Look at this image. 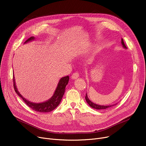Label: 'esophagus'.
Listing matches in <instances>:
<instances>
[{"label":"esophagus","instance_id":"34e87169","mask_svg":"<svg viewBox=\"0 0 146 146\" xmlns=\"http://www.w3.org/2000/svg\"><path fill=\"white\" fill-rule=\"evenodd\" d=\"M79 76V73L78 72H75L74 73L72 76V78L73 79H76L77 78H78V77Z\"/></svg>","mask_w":146,"mask_h":146}]
</instances>
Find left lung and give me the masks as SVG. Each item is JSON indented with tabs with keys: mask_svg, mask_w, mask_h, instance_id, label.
Instances as JSON below:
<instances>
[{
	"mask_svg": "<svg viewBox=\"0 0 146 146\" xmlns=\"http://www.w3.org/2000/svg\"><path fill=\"white\" fill-rule=\"evenodd\" d=\"M121 44H122V46H123V47H124V48H127V47L125 46V44H124V40H123V39H122V38L121 39ZM85 99H86V101L87 103L89 105V106H90V107H92V108L96 109V110H105V109H106V108H110V107H111V106H113V105H116V104H115V105H108V106H106V105H97V104H94V102H91V101L89 100V98H88V97L87 94H86Z\"/></svg>",
	"mask_w": 146,
	"mask_h": 146,
	"instance_id": "left-lung-1",
	"label": "left lung"
}]
</instances>
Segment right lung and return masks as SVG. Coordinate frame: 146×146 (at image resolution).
<instances>
[{
  "label": "right lung",
  "instance_id": "1",
  "mask_svg": "<svg viewBox=\"0 0 146 146\" xmlns=\"http://www.w3.org/2000/svg\"><path fill=\"white\" fill-rule=\"evenodd\" d=\"M35 38L34 36L30 37L25 42V43L28 42L29 41H31L32 40H34ZM13 87L15 91L16 92V93L18 94V95L21 97L22 100L25 102V103L29 107L35 111L39 112H49L54 110L56 107L60 104L61 99L64 95V92H65V88L67 85L68 84V80H69V76H67L65 77H63L61 78L60 80L57 87L55 90V92L53 96L48 100L47 101L42 102V103H33L31 102L30 101H28L25 99L24 97L20 94V93L18 92L16 85H15V78H13Z\"/></svg>",
  "mask_w": 146,
  "mask_h": 146
}]
</instances>
